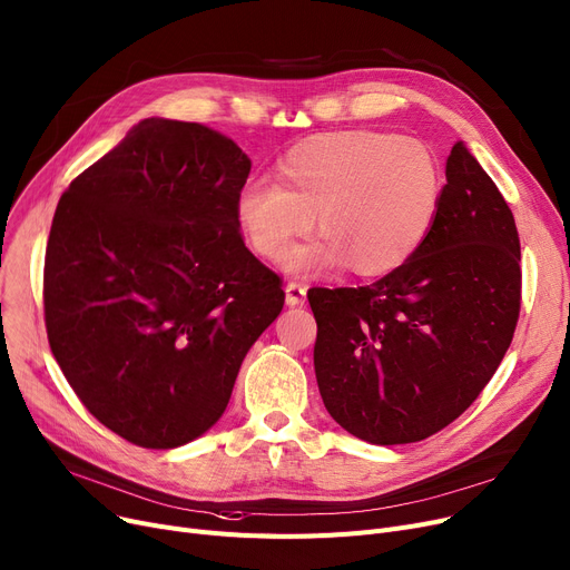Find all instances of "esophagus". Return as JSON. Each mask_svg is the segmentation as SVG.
Segmentation results:
<instances>
[{
  "mask_svg": "<svg viewBox=\"0 0 570 570\" xmlns=\"http://www.w3.org/2000/svg\"><path fill=\"white\" fill-rule=\"evenodd\" d=\"M306 285L304 283H287L285 285V302H287V306H302L304 302H306Z\"/></svg>",
  "mask_w": 570,
  "mask_h": 570,
  "instance_id": "1",
  "label": "esophagus"
}]
</instances>
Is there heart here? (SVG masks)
Masks as SVG:
<instances>
[{
	"label": "heart",
	"instance_id": "1",
	"mask_svg": "<svg viewBox=\"0 0 570 570\" xmlns=\"http://www.w3.org/2000/svg\"><path fill=\"white\" fill-rule=\"evenodd\" d=\"M441 159L426 144L381 129L320 134L278 165V185L253 180L236 197V225L248 246L276 262L294 238L322 232L285 257L313 276L350 262L360 276H385L409 262L439 218Z\"/></svg>",
	"mask_w": 570,
	"mask_h": 570
}]
</instances>
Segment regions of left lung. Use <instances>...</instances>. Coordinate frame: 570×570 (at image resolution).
<instances>
[{
    "label": "left lung",
    "instance_id": "obj_1",
    "mask_svg": "<svg viewBox=\"0 0 570 570\" xmlns=\"http://www.w3.org/2000/svg\"><path fill=\"white\" fill-rule=\"evenodd\" d=\"M439 218L420 250L366 287H313L324 409L375 445L424 441L492 381L522 302L512 210L464 141L445 165Z\"/></svg>",
    "mask_w": 570,
    "mask_h": 570
}]
</instances>
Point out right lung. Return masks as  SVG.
Returning <instances> with one entry per match:
<instances>
[{
	"mask_svg": "<svg viewBox=\"0 0 570 570\" xmlns=\"http://www.w3.org/2000/svg\"><path fill=\"white\" fill-rule=\"evenodd\" d=\"M248 174L225 134L146 118L60 197L48 343L80 403L134 445L178 448L218 422L243 357L283 311L281 276L236 225Z\"/></svg>",
	"mask_w": 570,
	"mask_h": 570,
	"instance_id": "obj_1",
	"label": "right lung"
}]
</instances>
